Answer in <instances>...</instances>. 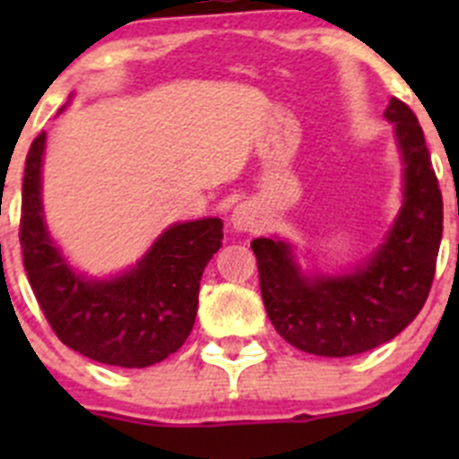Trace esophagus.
<instances>
[{
	"mask_svg": "<svg viewBox=\"0 0 459 459\" xmlns=\"http://www.w3.org/2000/svg\"><path fill=\"white\" fill-rule=\"evenodd\" d=\"M230 220H233V226L238 230H253L257 226V212L251 204H239Z\"/></svg>",
	"mask_w": 459,
	"mask_h": 459,
	"instance_id": "obj_1",
	"label": "esophagus"
}]
</instances>
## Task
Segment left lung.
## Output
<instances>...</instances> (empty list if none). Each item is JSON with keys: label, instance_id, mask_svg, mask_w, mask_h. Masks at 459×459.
Here are the masks:
<instances>
[{"label": "left lung", "instance_id": "left-lung-1", "mask_svg": "<svg viewBox=\"0 0 459 459\" xmlns=\"http://www.w3.org/2000/svg\"><path fill=\"white\" fill-rule=\"evenodd\" d=\"M386 115L395 122L404 157V206L386 244L351 275L304 280L290 247L253 239L259 290L275 331L304 353L349 358L400 335L429 298L442 239V191L422 126L413 110L393 97Z\"/></svg>", "mask_w": 459, "mask_h": 459}]
</instances>
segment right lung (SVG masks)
Instances as JSON below:
<instances>
[{"label": "right lung", "mask_w": 459, "mask_h": 459, "mask_svg": "<svg viewBox=\"0 0 459 459\" xmlns=\"http://www.w3.org/2000/svg\"><path fill=\"white\" fill-rule=\"evenodd\" d=\"M46 133L26 155L20 244L30 289L55 335L77 353L122 368H143L173 355L191 335L200 280L220 251L217 217L175 224L122 277L88 281L66 266L50 242L39 202Z\"/></svg>", "instance_id": "1"}]
</instances>
